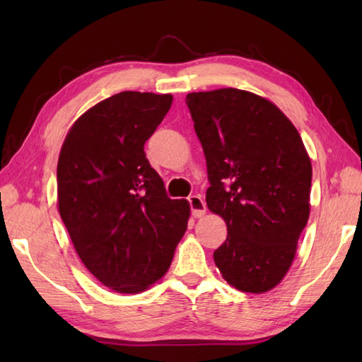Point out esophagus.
I'll return each mask as SVG.
<instances>
[{
	"mask_svg": "<svg viewBox=\"0 0 362 362\" xmlns=\"http://www.w3.org/2000/svg\"><path fill=\"white\" fill-rule=\"evenodd\" d=\"M188 202H189V209H191V214H193L194 218H204L205 216V211H206V205L204 202V199L201 196H189L188 197Z\"/></svg>",
	"mask_w": 362,
	"mask_h": 362,
	"instance_id": "obj_1",
	"label": "esophagus"
}]
</instances>
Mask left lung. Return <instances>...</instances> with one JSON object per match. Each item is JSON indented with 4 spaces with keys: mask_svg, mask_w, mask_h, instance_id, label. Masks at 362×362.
I'll use <instances>...</instances> for the list:
<instances>
[{
    "mask_svg": "<svg viewBox=\"0 0 362 362\" xmlns=\"http://www.w3.org/2000/svg\"><path fill=\"white\" fill-rule=\"evenodd\" d=\"M185 103L206 160V205L228 230L214 263L236 289H272L310 216L313 169L302 138L279 107L249 91H199Z\"/></svg>",
    "mask_w": 362,
    "mask_h": 362,
    "instance_id": "obj_1",
    "label": "left lung"
}]
</instances>
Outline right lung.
<instances>
[{"instance_id":"obj_1","label":"right lung","mask_w":362,"mask_h":362,"mask_svg":"<svg viewBox=\"0 0 362 362\" xmlns=\"http://www.w3.org/2000/svg\"><path fill=\"white\" fill-rule=\"evenodd\" d=\"M171 104V95L140 91L107 98L74 122L59 156V213L74 249L122 294L165 275L188 226L189 204L166 194L144 153Z\"/></svg>"}]
</instances>
